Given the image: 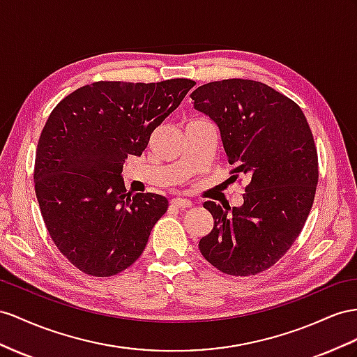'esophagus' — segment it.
<instances>
[{
  "mask_svg": "<svg viewBox=\"0 0 357 357\" xmlns=\"http://www.w3.org/2000/svg\"><path fill=\"white\" fill-rule=\"evenodd\" d=\"M173 206L176 208H190L191 205H193V202H191L190 199H185V197H176V199H172L170 202Z\"/></svg>",
  "mask_w": 357,
  "mask_h": 357,
  "instance_id": "obj_1",
  "label": "esophagus"
}]
</instances>
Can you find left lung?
<instances>
[{
  "label": "left lung",
  "instance_id": "obj_1",
  "mask_svg": "<svg viewBox=\"0 0 357 357\" xmlns=\"http://www.w3.org/2000/svg\"><path fill=\"white\" fill-rule=\"evenodd\" d=\"M190 96L220 130L227 161L235 164L232 178L249 179L241 206L204 204L214 226L199 250L226 274H258L287 253L312 208L318 182L312 132L294 100L259 81H213Z\"/></svg>",
  "mask_w": 357,
  "mask_h": 357
}]
</instances>
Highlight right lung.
Segmentation results:
<instances>
[{"label": "right lung", "instance_id": "obj_1", "mask_svg": "<svg viewBox=\"0 0 357 357\" xmlns=\"http://www.w3.org/2000/svg\"><path fill=\"white\" fill-rule=\"evenodd\" d=\"M195 84L98 81L52 109L36 151V197L54 244L81 271L113 276L143 253L169 200L128 193L123 162L140 157Z\"/></svg>", "mask_w": 357, "mask_h": 357}]
</instances>
